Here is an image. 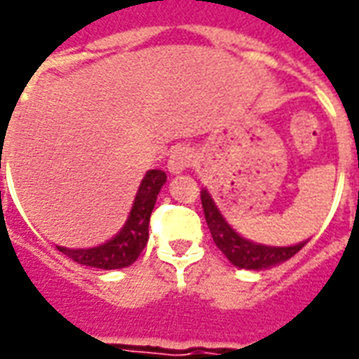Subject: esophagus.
<instances>
[{"mask_svg":"<svg viewBox=\"0 0 359 359\" xmlns=\"http://www.w3.org/2000/svg\"><path fill=\"white\" fill-rule=\"evenodd\" d=\"M191 160H194V151H191L190 147H186V145L175 147L168 158L169 173H173V175L182 173L186 168H190Z\"/></svg>","mask_w":359,"mask_h":359,"instance_id":"1","label":"esophagus"}]
</instances>
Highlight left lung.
I'll list each match as a JSON object with an SVG mask.
<instances>
[{"label":"left lung","instance_id":"obj_1","mask_svg":"<svg viewBox=\"0 0 359 359\" xmlns=\"http://www.w3.org/2000/svg\"><path fill=\"white\" fill-rule=\"evenodd\" d=\"M201 203L208 229L212 233L214 244L218 245L222 253L229 259V262L238 268L266 270V268L289 261L290 257L296 255L307 244V240L294 245H264L251 242L231 227L229 222L224 218V214L219 212L218 205L207 188L201 190Z\"/></svg>","mask_w":359,"mask_h":359}]
</instances>
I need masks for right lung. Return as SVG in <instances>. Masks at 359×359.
<instances>
[{"instance_id":"obj_1","label":"right lung","mask_w":359,"mask_h":359,"mask_svg":"<svg viewBox=\"0 0 359 359\" xmlns=\"http://www.w3.org/2000/svg\"><path fill=\"white\" fill-rule=\"evenodd\" d=\"M165 179L168 177L162 169L147 171L140 188H137L134 205L130 208L128 219L114 238H109L108 242L100 245H95V248L72 250V248L57 245V250L78 264H86V266L102 268V270H117V268L130 266L147 245L149 219H151L158 194L165 184Z\"/></svg>"}]
</instances>
